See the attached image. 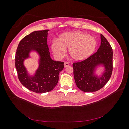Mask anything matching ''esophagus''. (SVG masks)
Instances as JSON below:
<instances>
[{"label":"esophagus","instance_id":"esophagus-1","mask_svg":"<svg viewBox=\"0 0 129 129\" xmlns=\"http://www.w3.org/2000/svg\"><path fill=\"white\" fill-rule=\"evenodd\" d=\"M69 66V63H68V62H64V67H67Z\"/></svg>","mask_w":129,"mask_h":129}]
</instances>
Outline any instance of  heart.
Returning <instances> with one entry per match:
<instances>
[{"instance_id": "1", "label": "heart", "mask_w": 129, "mask_h": 129, "mask_svg": "<svg viewBox=\"0 0 129 129\" xmlns=\"http://www.w3.org/2000/svg\"><path fill=\"white\" fill-rule=\"evenodd\" d=\"M97 41L93 36L84 32L75 31L66 33L59 40H54L51 44L52 52L57 58L61 59L67 53L74 60L82 61L90 56L95 51Z\"/></svg>"}]
</instances>
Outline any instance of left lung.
<instances>
[{
    "mask_svg": "<svg viewBox=\"0 0 129 129\" xmlns=\"http://www.w3.org/2000/svg\"><path fill=\"white\" fill-rule=\"evenodd\" d=\"M101 45L97 51L82 61L73 64L74 77L77 87L84 92H93L102 88L109 81L112 72L113 51L108 40L101 34ZM100 65L105 70L102 75H95Z\"/></svg>",
    "mask_w": 129,
    "mask_h": 129,
    "instance_id": "left-lung-1",
    "label": "left lung"
}]
</instances>
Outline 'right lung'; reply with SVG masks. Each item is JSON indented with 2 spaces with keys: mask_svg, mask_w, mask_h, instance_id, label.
Wrapping results in <instances>:
<instances>
[{
  "mask_svg": "<svg viewBox=\"0 0 129 129\" xmlns=\"http://www.w3.org/2000/svg\"><path fill=\"white\" fill-rule=\"evenodd\" d=\"M49 30L34 31L25 37L19 42L15 54V65L21 83L36 93L49 92L55 87L59 73L64 68V62L55 61L50 56L47 44ZM40 55L39 67L34 76H30L23 62L31 51Z\"/></svg>",
  "mask_w": 129,
  "mask_h": 129,
  "instance_id": "obj_1",
  "label": "right lung"
}]
</instances>
